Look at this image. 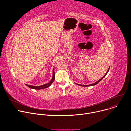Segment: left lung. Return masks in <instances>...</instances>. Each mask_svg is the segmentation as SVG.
I'll return each instance as SVG.
<instances>
[{
  "mask_svg": "<svg viewBox=\"0 0 131 131\" xmlns=\"http://www.w3.org/2000/svg\"><path fill=\"white\" fill-rule=\"evenodd\" d=\"M109 68H110V67H109V69H108V70H107V72L105 73V75L101 78V79H100L99 80H98L97 81H96V82H95V83H93V84H89V85H82V84H77V83H76V84H77V85H80V86H93V85H96V84H97L99 82H100L105 76H106V75L107 74V73H108V72L109 71Z\"/></svg>",
  "mask_w": 131,
  "mask_h": 131,
  "instance_id": "obj_1",
  "label": "left lung"
}]
</instances>
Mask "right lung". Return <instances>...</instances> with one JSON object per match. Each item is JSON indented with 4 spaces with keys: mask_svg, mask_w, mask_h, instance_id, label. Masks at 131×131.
<instances>
[{
    "mask_svg": "<svg viewBox=\"0 0 131 131\" xmlns=\"http://www.w3.org/2000/svg\"><path fill=\"white\" fill-rule=\"evenodd\" d=\"M55 79V73H54V69H53V77L52 79L51 80V81L45 84L42 85H40V86H34V85H28V84H26V85L29 87V88L31 89H36V90H40V89H45L47 88L48 87H49V86H50L51 85V84L53 82V81H54Z\"/></svg>",
    "mask_w": 131,
    "mask_h": 131,
    "instance_id": "right-lung-1",
    "label": "right lung"
}]
</instances>
